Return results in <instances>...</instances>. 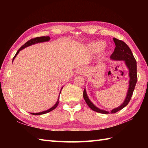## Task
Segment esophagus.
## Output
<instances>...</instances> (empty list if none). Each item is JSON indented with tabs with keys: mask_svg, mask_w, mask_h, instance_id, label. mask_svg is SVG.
Wrapping results in <instances>:
<instances>
[{
	"mask_svg": "<svg viewBox=\"0 0 148 148\" xmlns=\"http://www.w3.org/2000/svg\"><path fill=\"white\" fill-rule=\"evenodd\" d=\"M76 73L79 75L84 74V73H85V69H84V68H82V67L78 69L76 71Z\"/></svg>",
	"mask_w": 148,
	"mask_h": 148,
	"instance_id": "1",
	"label": "esophagus"
}]
</instances>
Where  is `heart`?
Wrapping results in <instances>:
<instances>
[{
    "label": "heart",
    "mask_w": 148,
    "mask_h": 148,
    "mask_svg": "<svg viewBox=\"0 0 148 148\" xmlns=\"http://www.w3.org/2000/svg\"><path fill=\"white\" fill-rule=\"evenodd\" d=\"M105 45V42L103 41L93 42L88 45V49L92 53H99L103 49Z\"/></svg>",
    "instance_id": "obj_1"
}]
</instances>
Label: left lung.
Here are the masks:
<instances>
[{
    "label": "left lung",
    "mask_w": 148,
    "mask_h": 148,
    "mask_svg": "<svg viewBox=\"0 0 148 148\" xmlns=\"http://www.w3.org/2000/svg\"><path fill=\"white\" fill-rule=\"evenodd\" d=\"M113 40L115 43V49L114 52L111 56V59L117 61H124L125 65L128 69V76H129V85H128V89L127 91V93L125 99L123 102L121 104L111 110V112L105 111V110L100 109L97 108L93 103L91 102L89 97L87 95V93L86 89L84 88L83 92V97L86 103L90 107L91 109L93 111L102 113V114H113L119 111H120L123 108H124L125 106H127L128 102H130L131 97L132 96L134 90L135 89V86L137 83V62L136 59L133 55V53L132 52L131 49L128 46L126 43L122 41L121 40H118L116 38H113Z\"/></svg>",
    "instance_id": "left-lung-1"
}]
</instances>
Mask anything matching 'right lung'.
<instances>
[{
  "mask_svg": "<svg viewBox=\"0 0 148 148\" xmlns=\"http://www.w3.org/2000/svg\"><path fill=\"white\" fill-rule=\"evenodd\" d=\"M49 40H50V37H49V36L37 37H36V38H34V39H32L29 40V41H27L26 43H25L24 45H23V46H22L21 47V48L18 50V51L16 52V55H15V56H14L13 59H12V62H13V60H14L15 57H16V55L18 54L19 52H20V51H21V50L23 49L24 48H27V47H29V46H31V45H35V44H37V43H39V42H47V41H49ZM62 88H63V87L62 88L61 90H60V93H61V91H62ZM59 98H60V96L58 97V100H57V102H56L54 106H53L52 107V108H50V109H48V110H46V111H44L40 112H36V113L30 112V114H33V115H40V114H46V113H48V112H50V111H53V109H55L56 108V107L58 106V103H59Z\"/></svg>",
  "mask_w": 148,
  "mask_h": 148,
  "instance_id": "obj_1",
  "label": "right lung"
}]
</instances>
